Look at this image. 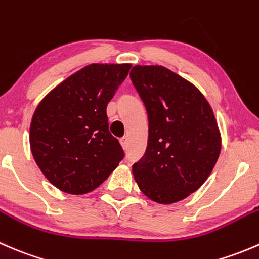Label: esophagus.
Returning a JSON list of instances; mask_svg holds the SVG:
<instances>
[{
	"mask_svg": "<svg viewBox=\"0 0 259 259\" xmlns=\"http://www.w3.org/2000/svg\"><path fill=\"white\" fill-rule=\"evenodd\" d=\"M119 142H120V144H121L122 149L127 148V142H129V140H127V137H122L121 139H119Z\"/></svg>",
	"mask_w": 259,
	"mask_h": 259,
	"instance_id": "esophagus-1",
	"label": "esophagus"
}]
</instances>
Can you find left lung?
<instances>
[{"instance_id":"left-lung-1","label":"left lung","mask_w":259,"mask_h":259,"mask_svg":"<svg viewBox=\"0 0 259 259\" xmlns=\"http://www.w3.org/2000/svg\"><path fill=\"white\" fill-rule=\"evenodd\" d=\"M149 117V139L133 174L143 194L173 204L199 189L219 158L222 137L213 109L190 81L159 65L130 71Z\"/></svg>"}]
</instances>
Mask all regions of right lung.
Listing matches in <instances>:
<instances>
[{"label":"right lung","mask_w":259,"mask_h":259,"mask_svg":"<svg viewBox=\"0 0 259 259\" xmlns=\"http://www.w3.org/2000/svg\"><path fill=\"white\" fill-rule=\"evenodd\" d=\"M130 64H91L40 101L30 125V148L54 187L81 195L99 187L124 156L109 132L106 106Z\"/></svg>","instance_id":"1"}]
</instances>
